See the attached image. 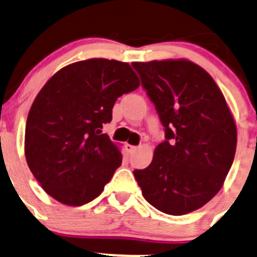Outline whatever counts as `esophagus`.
I'll return each mask as SVG.
<instances>
[{
  "instance_id": "1",
  "label": "esophagus",
  "mask_w": 257,
  "mask_h": 257,
  "mask_svg": "<svg viewBox=\"0 0 257 257\" xmlns=\"http://www.w3.org/2000/svg\"><path fill=\"white\" fill-rule=\"evenodd\" d=\"M138 149V146H134V145H130V144H127L126 145V150L128 151V153H134V151Z\"/></svg>"
}]
</instances>
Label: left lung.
<instances>
[{
	"instance_id": "left-lung-1",
	"label": "left lung",
	"mask_w": 257,
	"mask_h": 257,
	"mask_svg": "<svg viewBox=\"0 0 257 257\" xmlns=\"http://www.w3.org/2000/svg\"><path fill=\"white\" fill-rule=\"evenodd\" d=\"M155 106L165 140L145 169H135L143 195L172 216L190 213L221 189L236 153L237 131L211 75L188 60L133 63Z\"/></svg>"
}]
</instances>
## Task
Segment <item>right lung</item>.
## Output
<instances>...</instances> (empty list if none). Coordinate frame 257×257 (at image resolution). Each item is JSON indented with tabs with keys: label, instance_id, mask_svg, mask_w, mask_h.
<instances>
[{
	"label": "right lung",
	"instance_id": "1",
	"mask_svg": "<svg viewBox=\"0 0 257 257\" xmlns=\"http://www.w3.org/2000/svg\"><path fill=\"white\" fill-rule=\"evenodd\" d=\"M138 87L127 63L101 58L73 63L46 82L29 112L25 155L49 195L83 206L101 194L122 163L102 128L117 98Z\"/></svg>",
	"mask_w": 257,
	"mask_h": 257
}]
</instances>
